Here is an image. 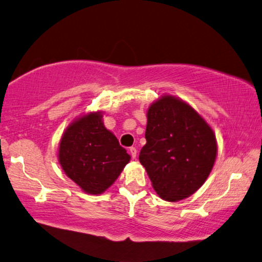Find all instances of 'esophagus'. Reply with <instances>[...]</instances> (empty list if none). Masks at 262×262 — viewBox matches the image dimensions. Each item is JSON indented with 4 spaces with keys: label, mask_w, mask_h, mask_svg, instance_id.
I'll list each match as a JSON object with an SVG mask.
<instances>
[{
    "label": "esophagus",
    "mask_w": 262,
    "mask_h": 262,
    "mask_svg": "<svg viewBox=\"0 0 262 262\" xmlns=\"http://www.w3.org/2000/svg\"><path fill=\"white\" fill-rule=\"evenodd\" d=\"M129 154H130L132 158H136V154H137V150H136V148H134V147H130V148H129Z\"/></svg>",
    "instance_id": "1"
}]
</instances>
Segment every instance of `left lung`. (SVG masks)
Wrapping results in <instances>:
<instances>
[{"label": "left lung", "mask_w": 262, "mask_h": 262, "mask_svg": "<svg viewBox=\"0 0 262 262\" xmlns=\"http://www.w3.org/2000/svg\"><path fill=\"white\" fill-rule=\"evenodd\" d=\"M147 119V143L139 159L154 189L165 201L190 196L214 166V132L192 106L168 95L149 106Z\"/></svg>", "instance_id": "1"}]
</instances>
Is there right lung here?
I'll return each mask as SVG.
<instances>
[{"mask_svg": "<svg viewBox=\"0 0 262 262\" xmlns=\"http://www.w3.org/2000/svg\"><path fill=\"white\" fill-rule=\"evenodd\" d=\"M129 161L126 149L105 128L101 112L79 117L61 137L59 163L62 170L88 194L105 192Z\"/></svg>", "mask_w": 262, "mask_h": 262, "instance_id": "right-lung-1", "label": "right lung"}]
</instances>
